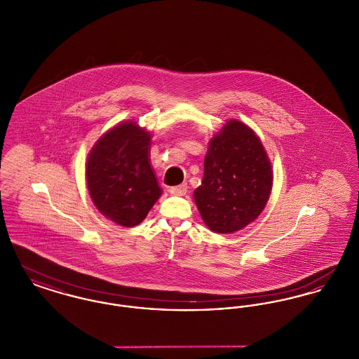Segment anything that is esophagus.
Masks as SVG:
<instances>
[{
	"instance_id": "1",
	"label": "esophagus",
	"mask_w": 359,
	"mask_h": 359,
	"mask_svg": "<svg viewBox=\"0 0 359 359\" xmlns=\"http://www.w3.org/2000/svg\"><path fill=\"white\" fill-rule=\"evenodd\" d=\"M187 184H180V186L170 188V192L172 195H176V196H183V195L187 194Z\"/></svg>"
}]
</instances>
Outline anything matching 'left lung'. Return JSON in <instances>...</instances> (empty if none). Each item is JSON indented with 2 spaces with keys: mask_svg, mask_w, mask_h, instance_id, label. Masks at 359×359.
I'll use <instances>...</instances> for the list:
<instances>
[{
  "mask_svg": "<svg viewBox=\"0 0 359 359\" xmlns=\"http://www.w3.org/2000/svg\"><path fill=\"white\" fill-rule=\"evenodd\" d=\"M272 186V163L259 137L242 121L229 120L208 142L194 201L211 231L231 234L256 221Z\"/></svg>",
  "mask_w": 359,
  "mask_h": 359,
  "instance_id": "1",
  "label": "left lung"
}]
</instances>
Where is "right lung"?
I'll return each instance as SVG.
<instances>
[{"label": "right lung", "instance_id": "add662e5", "mask_svg": "<svg viewBox=\"0 0 359 359\" xmlns=\"http://www.w3.org/2000/svg\"><path fill=\"white\" fill-rule=\"evenodd\" d=\"M151 132L123 121L97 140L87 156L86 183L97 210L123 227L142 222L163 194L151 165Z\"/></svg>", "mask_w": 359, "mask_h": 359}]
</instances>
